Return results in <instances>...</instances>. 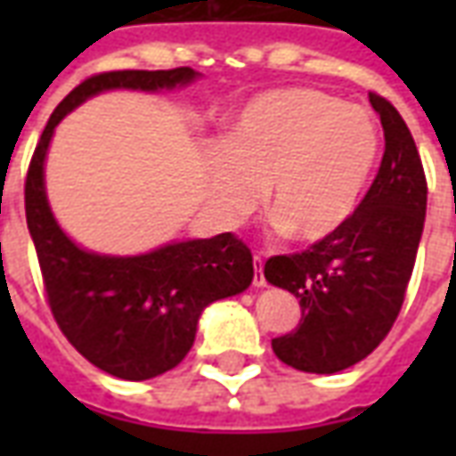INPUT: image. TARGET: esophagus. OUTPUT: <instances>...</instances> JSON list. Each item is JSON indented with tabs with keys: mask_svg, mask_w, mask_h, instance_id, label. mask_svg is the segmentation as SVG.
Masks as SVG:
<instances>
[{
	"mask_svg": "<svg viewBox=\"0 0 456 456\" xmlns=\"http://www.w3.org/2000/svg\"><path fill=\"white\" fill-rule=\"evenodd\" d=\"M254 268H256V273H254V286L264 288L266 286V278H264V258L254 256Z\"/></svg>",
	"mask_w": 456,
	"mask_h": 456,
	"instance_id": "obj_1",
	"label": "esophagus"
}]
</instances>
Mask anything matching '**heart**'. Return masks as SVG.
<instances>
[{
  "label": "heart",
  "mask_w": 456,
  "mask_h": 456,
  "mask_svg": "<svg viewBox=\"0 0 456 456\" xmlns=\"http://www.w3.org/2000/svg\"><path fill=\"white\" fill-rule=\"evenodd\" d=\"M379 156L371 117L310 87L258 94L208 163L209 198L227 222L247 217L264 190L283 237L315 244L342 229Z\"/></svg>",
  "instance_id": "obj_1"
}]
</instances>
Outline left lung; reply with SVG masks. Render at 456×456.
I'll return each instance as SVG.
<instances>
[{
    "label": "left lung",
    "mask_w": 456,
    "mask_h": 456,
    "mask_svg": "<svg viewBox=\"0 0 456 456\" xmlns=\"http://www.w3.org/2000/svg\"><path fill=\"white\" fill-rule=\"evenodd\" d=\"M381 117V168L349 222L303 254L271 256L264 276L293 293L303 317L271 346L297 371L349 369L391 332L420 247L428 183L411 129L388 100L369 94Z\"/></svg>",
    "instance_id": "left-lung-1"
}]
</instances>
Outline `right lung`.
<instances>
[{
  "label": "right lung",
  "instance_id": "1",
  "mask_svg": "<svg viewBox=\"0 0 456 456\" xmlns=\"http://www.w3.org/2000/svg\"><path fill=\"white\" fill-rule=\"evenodd\" d=\"M198 77L192 68L114 70L87 77L55 107L26 175V224L55 322L87 362L124 381H146L178 366L195 342L202 310L251 286L254 258L229 232L170 241L139 256H110L77 247L48 205L45 156L65 114L94 94L160 93Z\"/></svg>",
  "mask_w": 456,
  "mask_h": 456
}]
</instances>
